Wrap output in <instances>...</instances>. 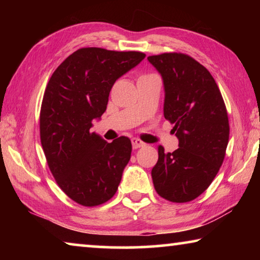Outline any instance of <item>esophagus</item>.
Listing matches in <instances>:
<instances>
[{"label":"esophagus","mask_w":260,"mask_h":260,"mask_svg":"<svg viewBox=\"0 0 260 260\" xmlns=\"http://www.w3.org/2000/svg\"><path fill=\"white\" fill-rule=\"evenodd\" d=\"M132 146H133V149H138V148L146 146V143H144L143 141H141L140 139L133 138V139H132Z\"/></svg>","instance_id":"esophagus-1"}]
</instances>
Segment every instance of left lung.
Returning a JSON list of instances; mask_svg holds the SVG:
<instances>
[{"label":"left lung","mask_w":260,"mask_h":260,"mask_svg":"<svg viewBox=\"0 0 260 260\" xmlns=\"http://www.w3.org/2000/svg\"><path fill=\"white\" fill-rule=\"evenodd\" d=\"M164 83V117L179 148L158 147L151 177L158 195L175 203L195 200L213 181L225 158L230 124L213 77L190 56L169 52L148 57Z\"/></svg>","instance_id":"8db88e82"}]
</instances>
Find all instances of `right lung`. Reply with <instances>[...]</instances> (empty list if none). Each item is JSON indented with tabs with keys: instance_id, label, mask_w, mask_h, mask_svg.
Masks as SVG:
<instances>
[{
	"instance_id": "obj_1",
	"label": "right lung",
	"mask_w": 260,
	"mask_h": 260,
	"mask_svg": "<svg viewBox=\"0 0 260 260\" xmlns=\"http://www.w3.org/2000/svg\"><path fill=\"white\" fill-rule=\"evenodd\" d=\"M144 57L139 51L81 48L48 82L40 113L43 151L61 190L83 206L111 199L131 159L128 138L108 143L90 128L107 110L113 83Z\"/></svg>"
}]
</instances>
